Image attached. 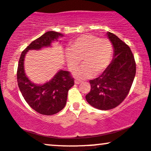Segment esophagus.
Masks as SVG:
<instances>
[{
  "mask_svg": "<svg viewBox=\"0 0 151 151\" xmlns=\"http://www.w3.org/2000/svg\"><path fill=\"white\" fill-rule=\"evenodd\" d=\"M81 82V81L78 80V79H76V80H75V83L76 84H79Z\"/></svg>",
  "mask_w": 151,
  "mask_h": 151,
  "instance_id": "34e87169",
  "label": "esophagus"
}]
</instances>
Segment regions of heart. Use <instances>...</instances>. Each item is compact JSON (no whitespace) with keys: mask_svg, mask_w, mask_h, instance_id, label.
<instances>
[{"mask_svg":"<svg viewBox=\"0 0 151 151\" xmlns=\"http://www.w3.org/2000/svg\"><path fill=\"white\" fill-rule=\"evenodd\" d=\"M113 47L109 40L86 34L75 39L70 50L66 52V60L70 70H74L81 63L84 64L75 72L79 78H87L102 73L109 65Z\"/></svg>","mask_w":151,"mask_h":151,"instance_id":"1","label":"heart"}]
</instances>
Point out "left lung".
<instances>
[{
  "mask_svg": "<svg viewBox=\"0 0 151 151\" xmlns=\"http://www.w3.org/2000/svg\"><path fill=\"white\" fill-rule=\"evenodd\" d=\"M108 37L114 47V58L101 76L89 81L91 90L86 95L90 105L101 110L114 109L129 93L136 73V63L127 44L111 32Z\"/></svg>",
  "mask_w": 151,
  "mask_h": 151,
  "instance_id": "8db88e82",
  "label": "left lung"
}]
</instances>
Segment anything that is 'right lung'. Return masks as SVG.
Segmentation results:
<instances>
[{"label":"right lung","mask_w":151,"mask_h":151,"mask_svg":"<svg viewBox=\"0 0 151 151\" xmlns=\"http://www.w3.org/2000/svg\"><path fill=\"white\" fill-rule=\"evenodd\" d=\"M62 34L50 31L32 42L22 52L18 64L17 82L22 96L37 112L44 115H52L65 107L68 92L74 85V78L68 71L60 70L53 78L43 85H36L30 81L24 73V61L26 53L31 50H40L50 46Z\"/></svg>","instance_id":"obj_1"}]
</instances>
